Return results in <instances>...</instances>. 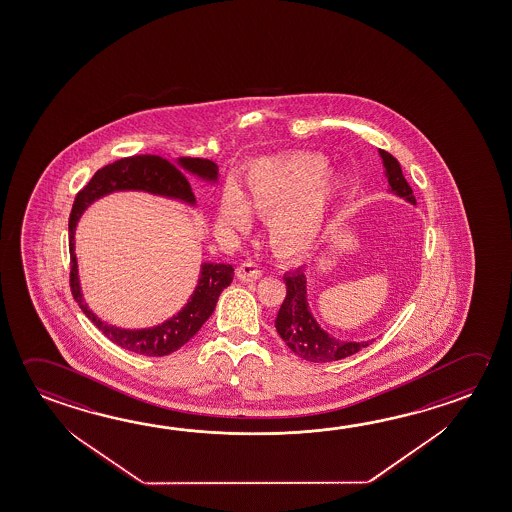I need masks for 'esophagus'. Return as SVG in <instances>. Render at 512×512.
Returning <instances> with one entry per match:
<instances>
[{
  "label": "esophagus",
  "instance_id": "esophagus-1",
  "mask_svg": "<svg viewBox=\"0 0 512 512\" xmlns=\"http://www.w3.org/2000/svg\"><path fill=\"white\" fill-rule=\"evenodd\" d=\"M237 277L241 282H255L262 277V269L253 264V262H243L239 268H237Z\"/></svg>",
  "mask_w": 512,
  "mask_h": 512
}]
</instances>
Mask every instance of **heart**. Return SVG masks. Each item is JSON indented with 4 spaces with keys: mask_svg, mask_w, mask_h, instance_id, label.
I'll return each mask as SVG.
<instances>
[{
    "mask_svg": "<svg viewBox=\"0 0 512 512\" xmlns=\"http://www.w3.org/2000/svg\"><path fill=\"white\" fill-rule=\"evenodd\" d=\"M318 153H287L253 163L244 178V194L228 187L221 199V221L248 232L252 212L269 219V241L284 257L311 252L343 196V183Z\"/></svg>",
    "mask_w": 512,
    "mask_h": 512,
    "instance_id": "heart-1",
    "label": "heart"
}]
</instances>
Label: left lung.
Returning <instances> with one entry per match:
<instances>
[{
    "label": "left lung",
    "instance_id": "obj_1",
    "mask_svg": "<svg viewBox=\"0 0 512 512\" xmlns=\"http://www.w3.org/2000/svg\"><path fill=\"white\" fill-rule=\"evenodd\" d=\"M379 156L383 160L385 176L390 185V192L403 198L404 201L415 205L412 189L408 181L404 180L401 165L394 156L379 149ZM286 282V298L278 309L275 327L287 347L295 352L298 358L311 361V363H329L338 359L349 358L361 349L368 347L374 340L345 341L338 340L329 332L323 331L320 323L316 322L309 302H307V277L305 269L287 271L284 275Z\"/></svg>",
    "mask_w": 512,
    "mask_h": 512
}]
</instances>
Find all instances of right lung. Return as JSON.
I'll return each mask as SVG.
<instances>
[{
	"instance_id": "right-lung-1",
	"label": "right lung",
	"mask_w": 512,
	"mask_h": 512,
	"mask_svg": "<svg viewBox=\"0 0 512 512\" xmlns=\"http://www.w3.org/2000/svg\"><path fill=\"white\" fill-rule=\"evenodd\" d=\"M185 174L198 176L199 180L208 181V183H217L219 169L216 163L203 158H178L176 163H171L154 154L131 156V158H122L118 162L109 163L95 172L90 183L77 194V198L73 201L70 223H68L70 287H72L73 298L81 307L82 313L97 325V329L102 331L108 340L117 343L122 349L131 350L142 356L172 354L183 347L203 327V323L207 322L210 314L214 313L219 295L234 280L232 264L203 262L198 286L180 313L149 329H122L117 325L102 322L99 316L91 311L82 296L79 266L75 257V228L84 210L90 207L93 201L118 190H144L154 196L178 199L181 203L194 207L196 198Z\"/></svg>"
}]
</instances>
